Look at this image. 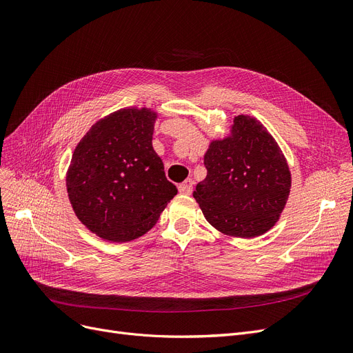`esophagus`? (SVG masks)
<instances>
[{"label":"esophagus","mask_w":353,"mask_h":353,"mask_svg":"<svg viewBox=\"0 0 353 353\" xmlns=\"http://www.w3.org/2000/svg\"><path fill=\"white\" fill-rule=\"evenodd\" d=\"M192 187H194L192 179H185L178 185V191L182 195H190L192 192Z\"/></svg>","instance_id":"1"}]
</instances>
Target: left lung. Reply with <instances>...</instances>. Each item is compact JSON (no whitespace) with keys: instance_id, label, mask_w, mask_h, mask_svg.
I'll return each instance as SVG.
<instances>
[{"instance_id":"1","label":"left lung","mask_w":353,"mask_h":353,"mask_svg":"<svg viewBox=\"0 0 353 353\" xmlns=\"http://www.w3.org/2000/svg\"><path fill=\"white\" fill-rule=\"evenodd\" d=\"M207 176L194 198L205 220L230 237L254 239L279 221L292 174L276 139L256 117H234L230 133L204 155Z\"/></svg>"}]
</instances>
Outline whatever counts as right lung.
Returning <instances> with one entry per match:
<instances>
[{
	"label": "right lung",
	"instance_id": "obj_1",
	"mask_svg": "<svg viewBox=\"0 0 353 353\" xmlns=\"http://www.w3.org/2000/svg\"><path fill=\"white\" fill-rule=\"evenodd\" d=\"M158 112L126 108L99 119L77 143L65 187L80 223L112 243L152 228L178 190L154 150Z\"/></svg>",
	"mask_w": 353,
	"mask_h": 353
}]
</instances>
